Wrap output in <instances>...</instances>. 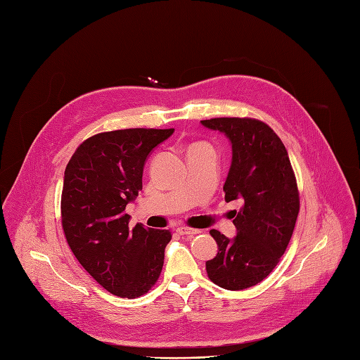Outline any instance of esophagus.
<instances>
[{
	"instance_id": "obj_1",
	"label": "esophagus",
	"mask_w": 360,
	"mask_h": 360,
	"mask_svg": "<svg viewBox=\"0 0 360 360\" xmlns=\"http://www.w3.org/2000/svg\"><path fill=\"white\" fill-rule=\"evenodd\" d=\"M177 233L183 235V236H195V235L200 233V231L193 229V228H187V226H179L177 228Z\"/></svg>"
}]
</instances>
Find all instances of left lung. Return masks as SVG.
<instances>
[{
    "label": "left lung",
    "mask_w": 360,
    "mask_h": 360,
    "mask_svg": "<svg viewBox=\"0 0 360 360\" xmlns=\"http://www.w3.org/2000/svg\"><path fill=\"white\" fill-rule=\"evenodd\" d=\"M200 122L229 140L225 200L242 203L240 210H233L236 236L210 231L217 254L206 262V271L219 287L245 290L266 278L287 250L300 210L295 176L283 141L266 124L251 118Z\"/></svg>",
    "instance_id": "1"
}]
</instances>
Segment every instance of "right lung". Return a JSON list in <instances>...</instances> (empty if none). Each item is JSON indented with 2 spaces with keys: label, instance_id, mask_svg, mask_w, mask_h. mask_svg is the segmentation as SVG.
<instances>
[{
  "label": "right lung",
  "instance_id": "right-lung-1",
  "mask_svg": "<svg viewBox=\"0 0 360 360\" xmlns=\"http://www.w3.org/2000/svg\"><path fill=\"white\" fill-rule=\"evenodd\" d=\"M174 132L131 128L96 134L69 160L62 191V225L76 259L106 291L146 294L158 280L170 231L129 229L125 207L143 188L150 153Z\"/></svg>",
  "mask_w": 360,
  "mask_h": 360
}]
</instances>
